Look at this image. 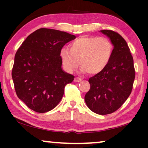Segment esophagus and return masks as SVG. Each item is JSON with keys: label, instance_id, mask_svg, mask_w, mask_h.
<instances>
[{"label": "esophagus", "instance_id": "1", "mask_svg": "<svg viewBox=\"0 0 148 148\" xmlns=\"http://www.w3.org/2000/svg\"><path fill=\"white\" fill-rule=\"evenodd\" d=\"M82 80V79L79 78V77H75V79H74V82H79Z\"/></svg>", "mask_w": 148, "mask_h": 148}]
</instances>
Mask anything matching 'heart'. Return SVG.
Wrapping results in <instances>:
<instances>
[{
	"label": "heart",
	"mask_w": 148,
	"mask_h": 148,
	"mask_svg": "<svg viewBox=\"0 0 148 148\" xmlns=\"http://www.w3.org/2000/svg\"><path fill=\"white\" fill-rule=\"evenodd\" d=\"M113 53V44L108 38L81 36L69 45V50L62 48L60 59L64 69L73 73L82 66V71L90 75L100 73L106 67Z\"/></svg>",
	"instance_id": "heart-1"
}]
</instances>
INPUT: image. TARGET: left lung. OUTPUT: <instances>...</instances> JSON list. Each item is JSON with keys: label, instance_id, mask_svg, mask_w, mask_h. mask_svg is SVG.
I'll list each match as a JSON object with an SVG mask.
<instances>
[{"label": "left lung", "instance_id": "left-lung-1", "mask_svg": "<svg viewBox=\"0 0 148 148\" xmlns=\"http://www.w3.org/2000/svg\"><path fill=\"white\" fill-rule=\"evenodd\" d=\"M114 46L112 58L100 73L89 79L90 90L85 102L92 112L105 115L118 110L130 96L135 71L133 58L124 38L112 30L100 31Z\"/></svg>", "mask_w": 148, "mask_h": 148}]
</instances>
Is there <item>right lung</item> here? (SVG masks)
Segmentation results:
<instances>
[{
  "label": "right lung",
  "instance_id": "add662e5",
  "mask_svg": "<svg viewBox=\"0 0 148 148\" xmlns=\"http://www.w3.org/2000/svg\"><path fill=\"white\" fill-rule=\"evenodd\" d=\"M75 36L40 28L27 37L15 56L12 69L15 92L28 108L44 113L57 106L66 85L75 77L63 71L60 52Z\"/></svg>",
  "mask_w": 148,
  "mask_h": 148
}]
</instances>
